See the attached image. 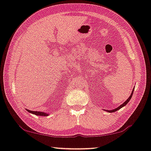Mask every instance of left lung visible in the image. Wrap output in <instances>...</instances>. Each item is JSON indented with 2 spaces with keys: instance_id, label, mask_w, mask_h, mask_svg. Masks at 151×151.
Listing matches in <instances>:
<instances>
[{
  "instance_id": "left-lung-1",
  "label": "left lung",
  "mask_w": 151,
  "mask_h": 151,
  "mask_svg": "<svg viewBox=\"0 0 151 151\" xmlns=\"http://www.w3.org/2000/svg\"><path fill=\"white\" fill-rule=\"evenodd\" d=\"M134 88L132 89V93H131V95H130V96L129 97V98H128V99H127V101H124V103H122L121 105H120L119 107H117V108H116V109H112V110H111V111H109V110H104V111H107L108 112H115V111H119V109H121L122 107H123V106H124L125 105H126V104L129 103V102L130 101V100H131V97H132V94H133V91H134Z\"/></svg>"
}]
</instances>
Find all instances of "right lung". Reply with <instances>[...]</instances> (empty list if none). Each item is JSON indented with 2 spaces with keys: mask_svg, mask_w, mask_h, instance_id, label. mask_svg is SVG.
<instances>
[{
  "mask_svg": "<svg viewBox=\"0 0 151 151\" xmlns=\"http://www.w3.org/2000/svg\"><path fill=\"white\" fill-rule=\"evenodd\" d=\"M27 111L30 112V113H32L33 114H35V115H37V116H48V113H46V112H39V111H30V110H28L26 109Z\"/></svg>",
  "mask_w": 151,
  "mask_h": 151,
  "instance_id": "1",
  "label": "right lung"
}]
</instances>
